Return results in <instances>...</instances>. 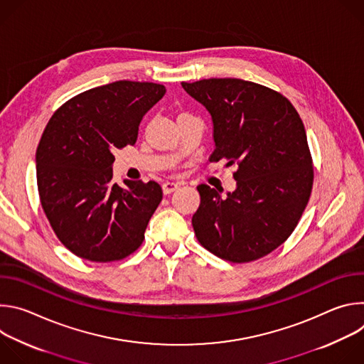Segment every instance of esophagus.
Segmentation results:
<instances>
[{"mask_svg":"<svg viewBox=\"0 0 364 364\" xmlns=\"http://www.w3.org/2000/svg\"><path fill=\"white\" fill-rule=\"evenodd\" d=\"M178 187H180V183H176V181H166V183H163L164 194H170V193L176 191Z\"/></svg>","mask_w":364,"mask_h":364,"instance_id":"obj_1","label":"esophagus"}]
</instances>
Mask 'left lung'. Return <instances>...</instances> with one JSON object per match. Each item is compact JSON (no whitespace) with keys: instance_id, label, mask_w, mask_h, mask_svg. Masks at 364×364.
Segmentation results:
<instances>
[{"instance_id":"obj_1","label":"left lung","mask_w":364,"mask_h":364,"mask_svg":"<svg viewBox=\"0 0 364 364\" xmlns=\"http://www.w3.org/2000/svg\"><path fill=\"white\" fill-rule=\"evenodd\" d=\"M181 86L212 117L209 160L237 164L226 197L197 186L196 237L226 261H255L289 237L308 203L314 170L304 124L285 96L262 85L225 77Z\"/></svg>"}]
</instances>
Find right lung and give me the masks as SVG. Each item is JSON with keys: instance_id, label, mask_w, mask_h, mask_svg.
<instances>
[{"instance_id": "right-lung-1", "label": "right lung", "mask_w": 364, "mask_h": 364, "mask_svg": "<svg viewBox=\"0 0 364 364\" xmlns=\"http://www.w3.org/2000/svg\"><path fill=\"white\" fill-rule=\"evenodd\" d=\"M163 85L118 80L89 89L50 118L36 152L43 210L76 256L112 262L135 252L163 200L159 183L112 181L114 151L134 145Z\"/></svg>"}]
</instances>
